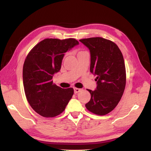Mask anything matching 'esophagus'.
<instances>
[{
  "mask_svg": "<svg viewBox=\"0 0 151 151\" xmlns=\"http://www.w3.org/2000/svg\"><path fill=\"white\" fill-rule=\"evenodd\" d=\"M81 91H82V89L77 88H74V92H75V93H77Z\"/></svg>",
  "mask_w": 151,
  "mask_h": 151,
  "instance_id": "obj_1",
  "label": "esophagus"
}]
</instances>
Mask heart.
I'll use <instances>...</instances> for the list:
<instances>
[{
    "instance_id": "1",
    "label": "heart",
    "mask_w": 151,
    "mask_h": 151,
    "mask_svg": "<svg viewBox=\"0 0 151 151\" xmlns=\"http://www.w3.org/2000/svg\"><path fill=\"white\" fill-rule=\"evenodd\" d=\"M84 52V51H81V52ZM79 52H78V53H79Z\"/></svg>"
}]
</instances>
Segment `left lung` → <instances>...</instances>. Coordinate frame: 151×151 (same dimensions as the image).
<instances>
[{"label": "left lung", "instance_id": "8db88e82", "mask_svg": "<svg viewBox=\"0 0 151 151\" xmlns=\"http://www.w3.org/2000/svg\"><path fill=\"white\" fill-rule=\"evenodd\" d=\"M91 54L90 71L97 76L95 91L88 89L91 99L86 107L93 114L104 115L117 106L126 86V69L121 51L113 41L96 37L80 40Z\"/></svg>", "mask_w": 151, "mask_h": 151}]
</instances>
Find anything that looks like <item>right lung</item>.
<instances>
[{
    "label": "right lung",
    "mask_w": 151,
    "mask_h": 151,
    "mask_svg": "<svg viewBox=\"0 0 151 151\" xmlns=\"http://www.w3.org/2000/svg\"><path fill=\"white\" fill-rule=\"evenodd\" d=\"M78 44L74 38H47L27 56L22 68L25 95L30 106L41 116L54 117L62 114L72 98L73 88L56 86L52 76L61 69L64 53Z\"/></svg>",
    "instance_id": "right-lung-1"
}]
</instances>
